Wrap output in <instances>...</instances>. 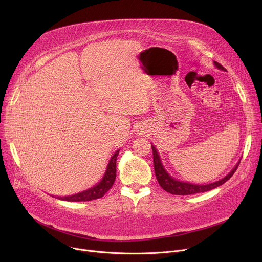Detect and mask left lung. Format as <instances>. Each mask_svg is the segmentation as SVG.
I'll return each instance as SVG.
<instances>
[{
    "mask_svg": "<svg viewBox=\"0 0 262 262\" xmlns=\"http://www.w3.org/2000/svg\"><path fill=\"white\" fill-rule=\"evenodd\" d=\"M214 64L221 69V70H225L226 69L220 64L219 62H214ZM152 149H153V161H154V170H155V175L157 178V182L160 185V187L164 190L169 192L171 194H175V195H189V194H195V193H201V192H206L212 190L219 186L223 185L224 183H226L229 178L233 175V173L236 172V170L238 169L240 161L237 163V166L231 170V172L225 176L224 178H222L221 181L212 183V184H208V185H193V184H188V183H184V182H180L176 181L174 178H172L167 172L166 170L163 169L162 163L160 161L159 155L157 153L156 148L152 145Z\"/></svg>",
    "mask_w": 262,
    "mask_h": 262,
    "instance_id": "1",
    "label": "left lung"
}]
</instances>
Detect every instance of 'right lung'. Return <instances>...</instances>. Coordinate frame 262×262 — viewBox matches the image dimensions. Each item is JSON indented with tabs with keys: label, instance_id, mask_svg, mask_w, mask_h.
Masks as SVG:
<instances>
[{
	"label": "right lung",
	"instance_id": "add662e5",
	"mask_svg": "<svg viewBox=\"0 0 262 262\" xmlns=\"http://www.w3.org/2000/svg\"><path fill=\"white\" fill-rule=\"evenodd\" d=\"M119 154V150L114 154V156L110 159L108 167L106 170V173L103 177V180L96 185L95 187L86 190L84 192H80V193L71 195V196H64L59 198V200L69 201V202H84V201H92L100 199L107 193V191L113 187L115 180H116V174H117V167H116V161Z\"/></svg>",
	"mask_w": 262,
	"mask_h": 262
}]
</instances>
